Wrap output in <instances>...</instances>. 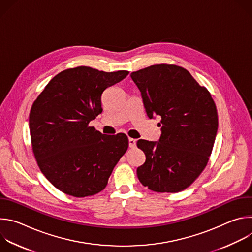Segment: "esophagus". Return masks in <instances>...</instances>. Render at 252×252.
Instances as JSON below:
<instances>
[{
  "label": "esophagus",
  "instance_id": "esophagus-1",
  "mask_svg": "<svg viewBox=\"0 0 252 252\" xmlns=\"http://www.w3.org/2000/svg\"><path fill=\"white\" fill-rule=\"evenodd\" d=\"M128 146H129V148L130 149H133V148H135V146H136V140L134 139V138H128Z\"/></svg>",
  "mask_w": 252,
  "mask_h": 252
}]
</instances>
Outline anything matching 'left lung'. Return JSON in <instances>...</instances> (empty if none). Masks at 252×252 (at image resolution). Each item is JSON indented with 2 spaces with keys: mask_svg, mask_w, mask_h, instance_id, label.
<instances>
[{
  "mask_svg": "<svg viewBox=\"0 0 252 252\" xmlns=\"http://www.w3.org/2000/svg\"><path fill=\"white\" fill-rule=\"evenodd\" d=\"M150 119L161 118L158 141L138 139L146 162L136 169L142 186L157 192L189 187L207 164L218 133L217 106L189 71L174 64H155L133 71Z\"/></svg>",
  "mask_w": 252,
  "mask_h": 252,
  "instance_id": "1",
  "label": "left lung"
}]
</instances>
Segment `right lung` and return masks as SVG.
<instances>
[{
	"mask_svg": "<svg viewBox=\"0 0 252 252\" xmlns=\"http://www.w3.org/2000/svg\"><path fill=\"white\" fill-rule=\"evenodd\" d=\"M128 75L90 66L61 71L46 86L31 109L32 152L48 181L65 194L94 195L128 148L125 133L103 134L89 124L102 112L103 91Z\"/></svg>",
	"mask_w": 252,
	"mask_h": 252,
	"instance_id": "right-lung-1",
	"label": "right lung"
}]
</instances>
